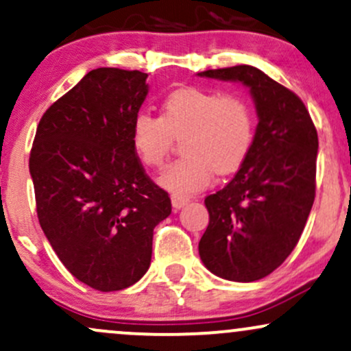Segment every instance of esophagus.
Masks as SVG:
<instances>
[{
  "instance_id": "34e87169",
  "label": "esophagus",
  "mask_w": 351,
  "mask_h": 351,
  "mask_svg": "<svg viewBox=\"0 0 351 351\" xmlns=\"http://www.w3.org/2000/svg\"><path fill=\"white\" fill-rule=\"evenodd\" d=\"M189 203V198L188 196H183V195H171V204L173 208L178 211V209H181L184 206V204Z\"/></svg>"
}]
</instances>
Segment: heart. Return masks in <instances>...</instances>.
Returning a JSON list of instances; mask_svg holds the SVG:
<instances>
[{
  "mask_svg": "<svg viewBox=\"0 0 351 351\" xmlns=\"http://www.w3.org/2000/svg\"><path fill=\"white\" fill-rule=\"evenodd\" d=\"M254 128V110L243 95L184 87L165 99L162 117L147 110L134 117L132 143L145 165L162 167L175 136H183L184 155L165 168L160 183L176 195H189L208 186L215 170L224 175L243 165Z\"/></svg>",
  "mask_w": 351,
  "mask_h": 351,
  "instance_id": "1",
  "label": "heart"
}]
</instances>
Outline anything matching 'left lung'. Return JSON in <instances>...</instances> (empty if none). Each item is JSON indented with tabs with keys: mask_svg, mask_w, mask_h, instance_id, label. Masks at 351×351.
I'll use <instances>...</instances> for the list:
<instances>
[{
	"mask_svg": "<svg viewBox=\"0 0 351 351\" xmlns=\"http://www.w3.org/2000/svg\"><path fill=\"white\" fill-rule=\"evenodd\" d=\"M198 75L243 84L259 119L239 171L204 199L209 224L199 241V257L217 277L259 280L287 259L307 223L315 199V125L292 90L256 67Z\"/></svg>",
	"mask_w": 351,
	"mask_h": 351,
	"instance_id": "1",
	"label": "left lung"
}]
</instances>
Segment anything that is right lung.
I'll use <instances>...</instances> for the list:
<instances>
[{
  "label": "right lung",
  "instance_id": "right-lung-1",
  "mask_svg": "<svg viewBox=\"0 0 351 351\" xmlns=\"http://www.w3.org/2000/svg\"><path fill=\"white\" fill-rule=\"evenodd\" d=\"M147 77L117 67L87 72L44 112L31 148L44 234L67 271L100 292L142 279L153 229L171 213L170 196L148 178L132 143Z\"/></svg>",
  "mask_w": 351,
  "mask_h": 351
}]
</instances>
